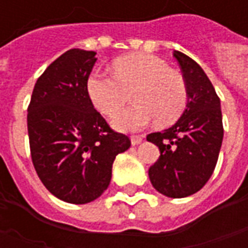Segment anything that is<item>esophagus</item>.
<instances>
[{
    "instance_id": "34e87169",
    "label": "esophagus",
    "mask_w": 248,
    "mask_h": 248,
    "mask_svg": "<svg viewBox=\"0 0 248 248\" xmlns=\"http://www.w3.org/2000/svg\"><path fill=\"white\" fill-rule=\"evenodd\" d=\"M130 140H131V145L135 146V145H140V142H142V140H143V137H140V135H133Z\"/></svg>"
}]
</instances>
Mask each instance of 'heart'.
I'll use <instances>...</instances> for the list:
<instances>
[{
    "mask_svg": "<svg viewBox=\"0 0 248 248\" xmlns=\"http://www.w3.org/2000/svg\"><path fill=\"white\" fill-rule=\"evenodd\" d=\"M114 76L93 71L87 94L99 113L110 115L133 92L135 102L115 112L111 124L121 131H137L153 122H175L186 108L187 87L182 77L166 62L150 54H130L114 62Z\"/></svg>",
    "mask_w": 248,
    "mask_h": 248,
    "instance_id": "heart-1",
    "label": "heart"
}]
</instances>
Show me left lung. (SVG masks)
<instances>
[{"label":"left lung","mask_w":248,"mask_h":248,"mask_svg":"<svg viewBox=\"0 0 248 248\" xmlns=\"http://www.w3.org/2000/svg\"><path fill=\"white\" fill-rule=\"evenodd\" d=\"M187 87L182 117L147 140L159 147L161 155L149 169L151 185L170 198H185L202 188L218 162L223 140L220 101L213 83L197 62L174 51Z\"/></svg>","instance_id":"obj_1"}]
</instances>
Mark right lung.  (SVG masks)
Masks as SVG:
<instances>
[{"instance_id":"1","label":"right lung","mask_w":248,"mask_h":248,"mask_svg":"<svg viewBox=\"0 0 248 248\" xmlns=\"http://www.w3.org/2000/svg\"><path fill=\"white\" fill-rule=\"evenodd\" d=\"M95 54L70 49L58 57L37 79L28 108L35 171L54 197L74 204L102 195L115 156L131 145L110 129L87 94Z\"/></svg>"}]
</instances>
